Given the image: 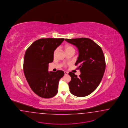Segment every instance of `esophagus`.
Listing matches in <instances>:
<instances>
[{
    "label": "esophagus",
    "instance_id": "obj_1",
    "mask_svg": "<svg viewBox=\"0 0 128 128\" xmlns=\"http://www.w3.org/2000/svg\"><path fill=\"white\" fill-rule=\"evenodd\" d=\"M64 74H65V75H68V72H64Z\"/></svg>",
    "mask_w": 128,
    "mask_h": 128
}]
</instances>
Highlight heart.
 <instances>
[{
    "label": "heart",
    "mask_w": 128,
    "mask_h": 128,
    "mask_svg": "<svg viewBox=\"0 0 128 128\" xmlns=\"http://www.w3.org/2000/svg\"><path fill=\"white\" fill-rule=\"evenodd\" d=\"M64 49H65V51L66 52H69V51H74V52H75V49H74V48L72 46H66L65 48H64ZM57 49H56L54 50V56L56 54V53L57 52Z\"/></svg>",
    "instance_id": "1"
}]
</instances>
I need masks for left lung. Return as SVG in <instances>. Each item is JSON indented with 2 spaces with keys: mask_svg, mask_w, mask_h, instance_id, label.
<instances>
[{
  "mask_svg": "<svg viewBox=\"0 0 128 128\" xmlns=\"http://www.w3.org/2000/svg\"><path fill=\"white\" fill-rule=\"evenodd\" d=\"M68 43L76 46L79 56L75 65H78L81 74L78 78L69 72L71 80L68 83L70 91L78 97H84L92 93L101 82L106 68L105 59L102 49L88 38L67 39Z\"/></svg>",
  "mask_w": 128,
  "mask_h": 128,
  "instance_id": "8db88e82",
  "label": "left lung"
}]
</instances>
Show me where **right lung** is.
Masks as SVG:
<instances>
[{
    "instance_id": "add662e5",
    "label": "right lung",
    "mask_w": 128,
    "mask_h": 128,
    "mask_svg": "<svg viewBox=\"0 0 128 128\" xmlns=\"http://www.w3.org/2000/svg\"><path fill=\"white\" fill-rule=\"evenodd\" d=\"M64 38H41L34 41L26 50L23 71L32 90L38 96L50 98L58 92L59 81L64 76L62 70L48 72L49 63L53 62L54 53Z\"/></svg>"
}]
</instances>
